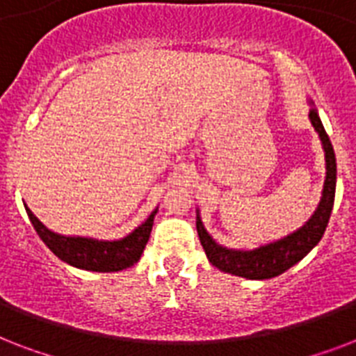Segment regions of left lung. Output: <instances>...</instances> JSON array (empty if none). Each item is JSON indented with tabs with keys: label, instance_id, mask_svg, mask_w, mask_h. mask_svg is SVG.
<instances>
[{
	"label": "left lung",
	"instance_id": "1",
	"mask_svg": "<svg viewBox=\"0 0 356 356\" xmlns=\"http://www.w3.org/2000/svg\"><path fill=\"white\" fill-rule=\"evenodd\" d=\"M310 103L309 120L316 133L320 134L321 145L325 151V183L321 190V200L316 207L314 214L307 220L299 229L286 236L273 240V242L262 243L253 249H229L207 233L205 225L201 222L200 211H195V227L200 234L201 245L205 249L207 259L218 270L231 273V275L251 279V281H262L271 279L290 270L293 264L307 257L314 245L321 240L325 233L327 223L331 218L332 205H334V192H337V156L329 136H327L323 123L320 120L318 108L314 103Z\"/></svg>",
	"mask_w": 356,
	"mask_h": 356
}]
</instances>
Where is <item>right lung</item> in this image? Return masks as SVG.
<instances>
[{
  "mask_svg": "<svg viewBox=\"0 0 356 356\" xmlns=\"http://www.w3.org/2000/svg\"><path fill=\"white\" fill-rule=\"evenodd\" d=\"M25 211H27V216H29L35 231L42 238V242L46 243L63 262L79 268V270L108 273V271H122L138 262L144 253L145 243L149 240L153 220H155L159 207L151 212L142 225H138L133 233H129L127 236L120 238V240L64 236V234L49 231L27 207H25Z\"/></svg>",
  "mask_w": 356,
  "mask_h": 356,
  "instance_id": "obj_1",
  "label": "right lung"
}]
</instances>
